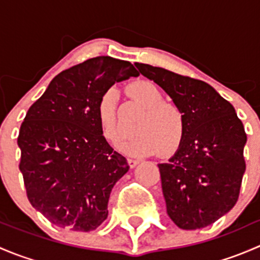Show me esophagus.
<instances>
[{
	"label": "esophagus",
	"mask_w": 260,
	"mask_h": 260,
	"mask_svg": "<svg viewBox=\"0 0 260 260\" xmlns=\"http://www.w3.org/2000/svg\"><path fill=\"white\" fill-rule=\"evenodd\" d=\"M128 164H129L131 167H136L140 164V159L135 158V157H129V158H128Z\"/></svg>",
	"instance_id": "34e87169"
}]
</instances>
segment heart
Returning <instances> with one entry per match:
<instances>
[{
    "instance_id": "b5f03b06",
    "label": "heart",
    "mask_w": 260,
    "mask_h": 260,
    "mask_svg": "<svg viewBox=\"0 0 260 260\" xmlns=\"http://www.w3.org/2000/svg\"><path fill=\"white\" fill-rule=\"evenodd\" d=\"M137 101L146 107V113L137 124L136 137L122 146L131 154L159 153L167 156L179 148L185 135V114L177 104L164 102L158 86L148 80H141L131 86ZM115 89L111 88L102 95L98 104V118L104 136L118 143L124 137V131L115 114Z\"/></svg>"
}]
</instances>
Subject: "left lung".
I'll use <instances>...</instances> for the list:
<instances>
[{
	"label": "left lung",
	"instance_id": "left-lung-1",
	"mask_svg": "<svg viewBox=\"0 0 260 260\" xmlns=\"http://www.w3.org/2000/svg\"><path fill=\"white\" fill-rule=\"evenodd\" d=\"M185 114V135L176 153L159 164L167 214L185 230L205 228L232 210L245 172L246 133L226 99L203 80L140 64Z\"/></svg>",
	"mask_w": 260,
	"mask_h": 260
}]
</instances>
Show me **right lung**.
<instances>
[{"instance_id":"1","label":"right lung","mask_w":260,"mask_h":260,"mask_svg":"<svg viewBox=\"0 0 260 260\" xmlns=\"http://www.w3.org/2000/svg\"><path fill=\"white\" fill-rule=\"evenodd\" d=\"M129 61L96 56L50 81L20 127V171L31 205L51 224L95 230L108 216L111 191L129 170L103 136L102 95L117 81L138 77Z\"/></svg>"}]
</instances>
